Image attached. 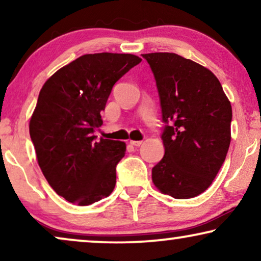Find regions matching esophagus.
I'll use <instances>...</instances> for the list:
<instances>
[{"label":"esophagus","instance_id":"esophagus-1","mask_svg":"<svg viewBox=\"0 0 261 261\" xmlns=\"http://www.w3.org/2000/svg\"><path fill=\"white\" fill-rule=\"evenodd\" d=\"M130 145H133V146H140V145H142V141H135V140H130Z\"/></svg>","mask_w":261,"mask_h":261}]
</instances>
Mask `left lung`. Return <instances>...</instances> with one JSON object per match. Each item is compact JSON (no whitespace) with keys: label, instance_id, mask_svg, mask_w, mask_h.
I'll return each instance as SVG.
<instances>
[{"label":"left lung","instance_id":"obj_1","mask_svg":"<svg viewBox=\"0 0 261 261\" xmlns=\"http://www.w3.org/2000/svg\"><path fill=\"white\" fill-rule=\"evenodd\" d=\"M142 57L154 74L165 123V154L152 169V180L173 198L196 197L210 187L226 159L230 102L206 67L176 53Z\"/></svg>","mask_w":261,"mask_h":261}]
</instances>
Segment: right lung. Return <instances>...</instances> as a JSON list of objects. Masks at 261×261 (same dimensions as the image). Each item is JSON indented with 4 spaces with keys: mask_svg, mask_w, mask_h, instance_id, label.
<instances>
[{
    "mask_svg": "<svg viewBox=\"0 0 261 261\" xmlns=\"http://www.w3.org/2000/svg\"><path fill=\"white\" fill-rule=\"evenodd\" d=\"M141 58L124 53L84 55L42 85L30 121L38 164L48 184L67 202L89 205L112 194L122 141L99 139L101 112L114 84Z\"/></svg>",
    "mask_w": 261,
    "mask_h": 261,
    "instance_id": "obj_1",
    "label": "right lung"
}]
</instances>
